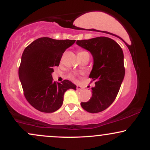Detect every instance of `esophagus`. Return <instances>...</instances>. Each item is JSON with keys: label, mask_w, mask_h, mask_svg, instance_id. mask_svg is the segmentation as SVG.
I'll return each mask as SVG.
<instances>
[{"label": "esophagus", "mask_w": 150, "mask_h": 150, "mask_svg": "<svg viewBox=\"0 0 150 150\" xmlns=\"http://www.w3.org/2000/svg\"><path fill=\"white\" fill-rule=\"evenodd\" d=\"M77 89L78 91H81L82 89V87H81V86H80V85H77Z\"/></svg>", "instance_id": "1"}]
</instances>
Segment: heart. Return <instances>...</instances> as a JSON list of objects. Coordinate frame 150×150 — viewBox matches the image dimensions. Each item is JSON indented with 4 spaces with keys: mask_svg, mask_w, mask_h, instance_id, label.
Returning <instances> with one entry per match:
<instances>
[{
    "mask_svg": "<svg viewBox=\"0 0 150 150\" xmlns=\"http://www.w3.org/2000/svg\"><path fill=\"white\" fill-rule=\"evenodd\" d=\"M85 51H80V52H79L78 53H85Z\"/></svg>",
    "mask_w": 150,
    "mask_h": 150,
    "instance_id": "b5f03b06",
    "label": "heart"
}]
</instances>
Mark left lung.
<instances>
[{
    "mask_svg": "<svg viewBox=\"0 0 150 150\" xmlns=\"http://www.w3.org/2000/svg\"><path fill=\"white\" fill-rule=\"evenodd\" d=\"M76 44L92 54V69L89 77L95 80L92 97L81 106L89 113L107 108L116 99L125 76L124 56L120 46L113 39L100 37L77 40Z\"/></svg>",
    "mask_w": 150,
    "mask_h": 150,
    "instance_id": "obj_1",
    "label": "left lung"
}]
</instances>
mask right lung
I'll list each match as a JSON object with an SVG mask.
<instances>
[{
	"mask_svg": "<svg viewBox=\"0 0 150 150\" xmlns=\"http://www.w3.org/2000/svg\"><path fill=\"white\" fill-rule=\"evenodd\" d=\"M75 40H56L49 37L36 39L24 50L19 78L25 97L38 111L53 113L61 107L68 89L76 90L71 81L53 82V67L58 66L63 53Z\"/></svg>",
	"mask_w": 150,
	"mask_h": 150,
	"instance_id": "add662e5",
	"label": "right lung"
}]
</instances>
